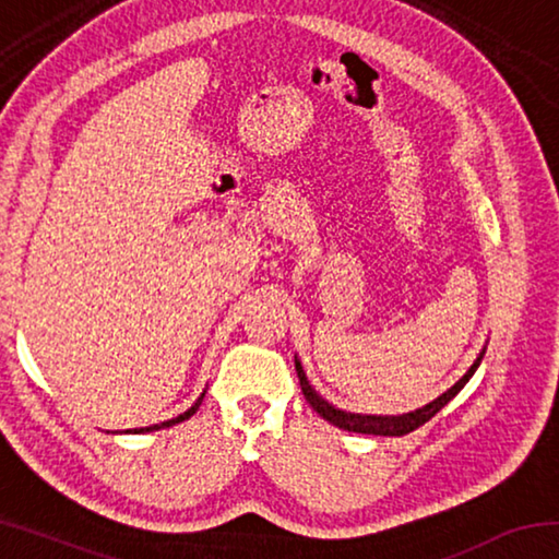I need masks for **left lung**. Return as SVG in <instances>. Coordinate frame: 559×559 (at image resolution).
Returning a JSON list of instances; mask_svg holds the SVG:
<instances>
[{
	"label": "left lung",
	"mask_w": 559,
	"mask_h": 559,
	"mask_svg": "<svg viewBox=\"0 0 559 559\" xmlns=\"http://www.w3.org/2000/svg\"><path fill=\"white\" fill-rule=\"evenodd\" d=\"M486 355V347L480 349L478 357L473 359V365L466 370V374L461 377V380L451 386V390H447L443 394H439L437 400L419 406V409H414L409 414H400V416H372V414H353V412H343L337 409V406L328 404L323 396H320L313 384L308 382L306 377V370H302L300 359L296 355V372H298V380H300V390L302 394H306L308 404L313 406V409L323 416L325 421L333 424V427L337 429H345V431H355V433H372V437H404V433H409L414 429H419L421 424H427L433 414H439L443 406H447L453 396H456L463 386H466V382L473 377V372L478 370L480 359H484Z\"/></svg>",
	"instance_id": "1"
}]
</instances>
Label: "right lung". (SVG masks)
I'll use <instances>...</instances> for the list:
<instances>
[{"instance_id": "add662e5", "label": "right lung", "mask_w": 559, "mask_h": 559, "mask_svg": "<svg viewBox=\"0 0 559 559\" xmlns=\"http://www.w3.org/2000/svg\"><path fill=\"white\" fill-rule=\"evenodd\" d=\"M204 394H206V390L200 394V400H197L192 406H189V409L185 412V414H179V416H175V419H167V421H163V424H153V427H145V429H135L132 433H145V431H157V429H167V427H175V424H179V421H185V419H189V416H192L197 409H200V404H202V400H204Z\"/></svg>"}]
</instances>
